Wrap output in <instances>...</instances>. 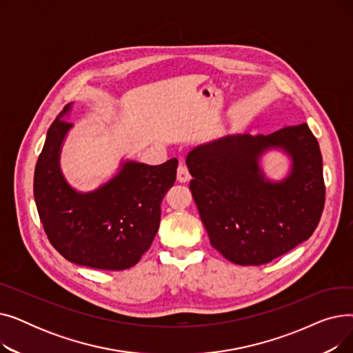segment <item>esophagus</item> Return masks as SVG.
<instances>
[{"label":"esophagus","mask_w":353,"mask_h":353,"mask_svg":"<svg viewBox=\"0 0 353 353\" xmlns=\"http://www.w3.org/2000/svg\"><path fill=\"white\" fill-rule=\"evenodd\" d=\"M189 179H190V173H189L188 165L181 161L177 167V180L180 183H186Z\"/></svg>","instance_id":"34e87169"}]
</instances>
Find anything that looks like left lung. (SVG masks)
Here are the masks:
<instances>
[{"label":"left lung","mask_w":353,"mask_h":353,"mask_svg":"<svg viewBox=\"0 0 353 353\" xmlns=\"http://www.w3.org/2000/svg\"><path fill=\"white\" fill-rule=\"evenodd\" d=\"M281 146L292 157V172L270 183L258 157ZM190 190L212 246L242 266L272 262L307 240L325 206L319 143L306 123L272 134L226 136L188 154Z\"/></svg>","instance_id":"1"}]
</instances>
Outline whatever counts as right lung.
Masks as SVG:
<instances>
[{"label": "right lung", "instance_id": "add662e5", "mask_svg": "<svg viewBox=\"0 0 353 353\" xmlns=\"http://www.w3.org/2000/svg\"><path fill=\"white\" fill-rule=\"evenodd\" d=\"M52 121L34 172V199L52 248L68 262L101 270L139 263L159 230L161 201L176 181L177 159L159 165L128 161L91 193H77L64 180L59 156L72 125Z\"/></svg>", "mask_w": 353, "mask_h": 353}]
</instances>
